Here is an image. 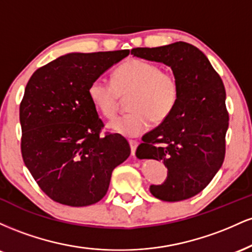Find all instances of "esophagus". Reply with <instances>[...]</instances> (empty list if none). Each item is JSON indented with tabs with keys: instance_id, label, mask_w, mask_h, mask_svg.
<instances>
[{
	"instance_id": "34e87169",
	"label": "esophagus",
	"mask_w": 252,
	"mask_h": 252,
	"mask_svg": "<svg viewBox=\"0 0 252 252\" xmlns=\"http://www.w3.org/2000/svg\"><path fill=\"white\" fill-rule=\"evenodd\" d=\"M129 144H130V149H131V155L134 156L135 153H136V148H137V146H138V142H137V141L130 140Z\"/></svg>"
}]
</instances>
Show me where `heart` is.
Listing matches in <instances>:
<instances>
[{"instance_id":"1","label":"heart","mask_w":252,"mask_h":252,"mask_svg":"<svg viewBox=\"0 0 252 252\" xmlns=\"http://www.w3.org/2000/svg\"><path fill=\"white\" fill-rule=\"evenodd\" d=\"M91 103L103 116L116 114L121 97L129 94L131 112L110 121L108 128L126 137H136L149 129L150 122L162 123L176 106L180 94L178 78L162 71L158 63L142 59L126 62L112 76V83L103 78L92 80L89 86Z\"/></svg>"}]
</instances>
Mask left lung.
Here are the masks:
<instances>
[{
  "instance_id": "1",
  "label": "left lung",
  "mask_w": 252,
  "mask_h": 252,
  "mask_svg": "<svg viewBox=\"0 0 252 252\" xmlns=\"http://www.w3.org/2000/svg\"><path fill=\"white\" fill-rule=\"evenodd\" d=\"M131 54L169 66L180 86L170 116L144 135L136 150L137 158L162 160L168 169L163 184L152 185L150 193L163 201L192 198L215 178L225 158L228 114L221 78L199 48L184 41L132 48Z\"/></svg>"
}]
</instances>
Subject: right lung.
Here are the masks:
<instances>
[{"label": "right lung", "instance_id": "1", "mask_svg": "<svg viewBox=\"0 0 252 252\" xmlns=\"http://www.w3.org/2000/svg\"><path fill=\"white\" fill-rule=\"evenodd\" d=\"M129 50L68 53L37 68L20 105L24 162L52 200L67 206L96 204L112 170L130 155L120 134L99 136L104 124L89 86Z\"/></svg>", "mask_w": 252, "mask_h": 252}]
</instances>
